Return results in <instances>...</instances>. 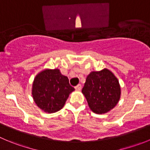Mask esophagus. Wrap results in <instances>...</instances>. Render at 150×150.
<instances>
[{
  "label": "esophagus",
  "mask_w": 150,
  "mask_h": 150,
  "mask_svg": "<svg viewBox=\"0 0 150 150\" xmlns=\"http://www.w3.org/2000/svg\"><path fill=\"white\" fill-rule=\"evenodd\" d=\"M81 88H82V86L81 84H78V85H77L76 86H75V89H76V90H78V91L81 90Z\"/></svg>",
  "instance_id": "esophagus-1"
}]
</instances>
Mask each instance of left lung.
Masks as SVG:
<instances>
[{"label":"left lung","instance_id":"1","mask_svg":"<svg viewBox=\"0 0 150 150\" xmlns=\"http://www.w3.org/2000/svg\"><path fill=\"white\" fill-rule=\"evenodd\" d=\"M82 93L90 110L96 114H105L117 104L121 94L115 75L108 69L91 72L87 75Z\"/></svg>","mask_w":150,"mask_h":150}]
</instances>
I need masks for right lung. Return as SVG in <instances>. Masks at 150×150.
Returning <instances> with one entry per match:
<instances>
[{
	"instance_id": "1",
	"label": "right lung",
	"mask_w": 150,
	"mask_h": 150,
	"mask_svg": "<svg viewBox=\"0 0 150 150\" xmlns=\"http://www.w3.org/2000/svg\"><path fill=\"white\" fill-rule=\"evenodd\" d=\"M75 91L67 76L59 69H44L35 77L32 96L38 107L47 113H54L64 107L69 94Z\"/></svg>"
}]
</instances>
